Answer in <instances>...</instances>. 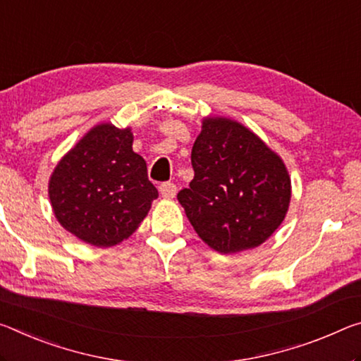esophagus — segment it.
<instances>
[{
	"mask_svg": "<svg viewBox=\"0 0 361 361\" xmlns=\"http://www.w3.org/2000/svg\"><path fill=\"white\" fill-rule=\"evenodd\" d=\"M159 191L162 194V197L165 199H173L176 196V191H178V188H176L175 183H162V185L159 186Z\"/></svg>",
	"mask_w": 361,
	"mask_h": 361,
	"instance_id": "1",
	"label": "esophagus"
}]
</instances>
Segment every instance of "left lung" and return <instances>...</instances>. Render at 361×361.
Here are the masks:
<instances>
[{"label": "left lung", "mask_w": 361, "mask_h": 361, "mask_svg": "<svg viewBox=\"0 0 361 361\" xmlns=\"http://www.w3.org/2000/svg\"><path fill=\"white\" fill-rule=\"evenodd\" d=\"M194 178L178 201L199 238L221 254L265 243L290 201L286 165L259 136L225 117H207L191 151Z\"/></svg>", "instance_id": "left-lung-1"}]
</instances>
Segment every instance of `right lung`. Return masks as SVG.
I'll use <instances>...</instances> for the list:
<instances>
[{
    "label": "right lung",
    "mask_w": 361,
    "mask_h": 361,
    "mask_svg": "<svg viewBox=\"0 0 361 361\" xmlns=\"http://www.w3.org/2000/svg\"><path fill=\"white\" fill-rule=\"evenodd\" d=\"M133 133L101 123L56 165L49 201L57 221L96 247H111L133 234L159 192L146 160L133 152Z\"/></svg>",
    "instance_id": "add662e5"
}]
</instances>
